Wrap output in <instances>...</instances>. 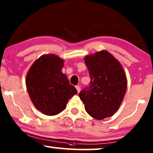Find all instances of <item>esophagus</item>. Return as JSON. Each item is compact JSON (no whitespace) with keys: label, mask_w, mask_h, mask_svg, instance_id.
Listing matches in <instances>:
<instances>
[{"label":"esophagus","mask_w":153,"mask_h":153,"mask_svg":"<svg viewBox=\"0 0 153 153\" xmlns=\"http://www.w3.org/2000/svg\"><path fill=\"white\" fill-rule=\"evenodd\" d=\"M76 89L77 90V92H79L81 91V87L79 85H76Z\"/></svg>","instance_id":"34e87169"}]
</instances>
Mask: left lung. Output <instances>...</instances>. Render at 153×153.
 <instances>
[{"label":"left lung","instance_id":"8db88e82","mask_svg":"<svg viewBox=\"0 0 153 153\" xmlns=\"http://www.w3.org/2000/svg\"><path fill=\"white\" fill-rule=\"evenodd\" d=\"M90 82L79 96L93 118L111 117L119 109L127 89V79L122 66L108 51L85 57Z\"/></svg>","mask_w":153,"mask_h":153}]
</instances>
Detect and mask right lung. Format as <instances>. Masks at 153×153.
Wrapping results in <instances>:
<instances>
[{
    "label": "right lung",
    "mask_w": 153,
    "mask_h": 153,
    "mask_svg": "<svg viewBox=\"0 0 153 153\" xmlns=\"http://www.w3.org/2000/svg\"><path fill=\"white\" fill-rule=\"evenodd\" d=\"M63 60L54 54L43 55L33 63L26 76V86L32 103L46 115L65 109L77 90L62 73Z\"/></svg>",
    "instance_id": "add662e5"
}]
</instances>
